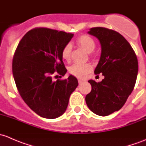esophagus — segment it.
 Instances as JSON below:
<instances>
[{
    "label": "esophagus",
    "instance_id": "34e87169",
    "mask_svg": "<svg viewBox=\"0 0 146 146\" xmlns=\"http://www.w3.org/2000/svg\"><path fill=\"white\" fill-rule=\"evenodd\" d=\"M78 82H79V84H81L83 83L84 81L82 80V79H78Z\"/></svg>",
    "mask_w": 146,
    "mask_h": 146
}]
</instances>
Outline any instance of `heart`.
I'll return each instance as SVG.
<instances>
[{
	"label": "heart",
	"instance_id": "b5f03b06",
	"mask_svg": "<svg viewBox=\"0 0 146 146\" xmlns=\"http://www.w3.org/2000/svg\"><path fill=\"white\" fill-rule=\"evenodd\" d=\"M76 44L86 51L91 52L96 48V43L91 37L88 35H82L78 37L76 40ZM62 58L65 61H70L71 57V46L67 44L62 48L61 52ZM93 70V67L89 63L85 64H74L69 67V72L73 76L83 79Z\"/></svg>",
	"mask_w": 146,
	"mask_h": 146
}]
</instances>
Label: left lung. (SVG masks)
I'll use <instances>...</instances> for the list:
<instances>
[{
  "label": "left lung",
  "mask_w": 146,
  "mask_h": 146,
  "mask_svg": "<svg viewBox=\"0 0 146 146\" xmlns=\"http://www.w3.org/2000/svg\"><path fill=\"white\" fill-rule=\"evenodd\" d=\"M98 38L101 55L94 73L103 74L100 82L89 80L91 91L86 96L87 106L99 116H108L122 108L131 94L139 71L137 57L122 35L105 27L90 29Z\"/></svg>",
  "instance_id": "left-lung-1"
}]
</instances>
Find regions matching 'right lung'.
Instances as JSON below:
<instances>
[{
	"instance_id": "add662e5",
	"label": "right lung",
	"mask_w": 146,
	"mask_h": 146,
	"mask_svg": "<svg viewBox=\"0 0 146 146\" xmlns=\"http://www.w3.org/2000/svg\"><path fill=\"white\" fill-rule=\"evenodd\" d=\"M74 34L48 28L29 31L19 41L13 60V74L18 91L26 104L44 118L61 116L68 106L77 79L53 81L56 71L64 76L67 69L61 52Z\"/></svg>"
}]
</instances>
